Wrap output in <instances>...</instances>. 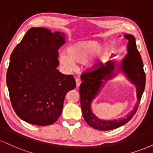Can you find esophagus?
<instances>
[{
    "mask_svg": "<svg viewBox=\"0 0 153 153\" xmlns=\"http://www.w3.org/2000/svg\"><path fill=\"white\" fill-rule=\"evenodd\" d=\"M75 81H76V86L77 87H79L80 86V83H81V80H80V78H76L75 79Z\"/></svg>",
    "mask_w": 153,
    "mask_h": 153,
    "instance_id": "1",
    "label": "esophagus"
}]
</instances>
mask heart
<instances>
[{"label": "heart", "mask_w": 153, "mask_h": 153, "mask_svg": "<svg viewBox=\"0 0 153 153\" xmlns=\"http://www.w3.org/2000/svg\"><path fill=\"white\" fill-rule=\"evenodd\" d=\"M101 49V45L98 42H80L68 47L67 52L60 53L59 61L65 68L73 69L75 66V61L84 62L88 59V65L90 68H93L97 64L95 58L102 57Z\"/></svg>", "instance_id": "1"}]
</instances>
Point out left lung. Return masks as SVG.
Listing matches in <instances>:
<instances>
[{"mask_svg":"<svg viewBox=\"0 0 153 153\" xmlns=\"http://www.w3.org/2000/svg\"><path fill=\"white\" fill-rule=\"evenodd\" d=\"M124 38L128 40L127 54L121 62L119 69L123 71L126 77L136 86L137 102L134 109L125 118L119 120H102L98 118L91 111V102L103 87L104 82L115 76L114 62H106V65L100 63L93 71L85 72L81 75L80 85V105L82 116L85 121L91 127L98 130L108 131L123 126L134 117L140 104V100L145 87V73L143 69V62L140 52L137 48L135 38L131 34H125Z\"/></svg>","mask_w":153,"mask_h":153,"instance_id":"1","label":"left lung"}]
</instances>
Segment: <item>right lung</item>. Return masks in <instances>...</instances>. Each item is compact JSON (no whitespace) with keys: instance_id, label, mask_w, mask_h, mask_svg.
Returning <instances> with one entry per match:
<instances>
[{"instance_id":"add662e5","label":"right lung","mask_w":153,"mask_h":153,"mask_svg":"<svg viewBox=\"0 0 153 153\" xmlns=\"http://www.w3.org/2000/svg\"><path fill=\"white\" fill-rule=\"evenodd\" d=\"M65 39L64 33L33 27L12 52L6 74L10 102L19 118L29 124H54L66 94L76 86L73 75L57 70Z\"/></svg>"}]
</instances>
